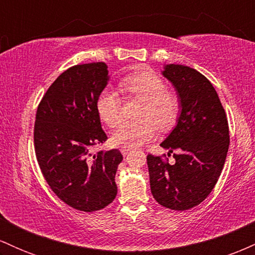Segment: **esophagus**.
I'll list each match as a JSON object with an SVG mask.
<instances>
[{
	"instance_id": "obj_1",
	"label": "esophagus",
	"mask_w": 255,
	"mask_h": 255,
	"mask_svg": "<svg viewBox=\"0 0 255 255\" xmlns=\"http://www.w3.org/2000/svg\"><path fill=\"white\" fill-rule=\"evenodd\" d=\"M130 150H131L130 147H127V146H125V147H121V153L124 154V156H127V154L129 153Z\"/></svg>"
}]
</instances>
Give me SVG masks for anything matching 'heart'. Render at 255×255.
Returning a JSON list of instances; mask_svg holds the SVG:
<instances>
[{
  "instance_id": "b5f03b06",
  "label": "heart",
  "mask_w": 255,
  "mask_h": 255,
  "mask_svg": "<svg viewBox=\"0 0 255 255\" xmlns=\"http://www.w3.org/2000/svg\"><path fill=\"white\" fill-rule=\"evenodd\" d=\"M120 90L126 95L141 99L139 120L121 121L113 131L111 140L120 146H139L156 136L158 127L166 130L176 122L180 113L177 96L165 90V83L150 71L131 73L122 78ZM98 115L105 125L114 127L121 118V99L118 92L105 87L96 101Z\"/></svg>"
}]
</instances>
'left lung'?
<instances>
[{"label":"left lung","instance_id":"8db88e82","mask_svg":"<svg viewBox=\"0 0 255 255\" xmlns=\"http://www.w3.org/2000/svg\"><path fill=\"white\" fill-rule=\"evenodd\" d=\"M163 77L176 90L181 113L160 144L175 163L147 156L150 187L158 204L184 211L207 198L217 183L229 148V126L215 87L191 67L165 64Z\"/></svg>","mask_w":255,"mask_h":255}]
</instances>
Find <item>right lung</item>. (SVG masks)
<instances>
[{"label": "right lung", "instance_id": "obj_1", "mask_svg": "<svg viewBox=\"0 0 255 255\" xmlns=\"http://www.w3.org/2000/svg\"><path fill=\"white\" fill-rule=\"evenodd\" d=\"M109 74L104 62L77 64L64 71L38 105L34 151L44 178L63 203L84 212L104 209L118 194L119 150L91 147L108 139L96 101Z\"/></svg>", "mask_w": 255, "mask_h": 255}]
</instances>
